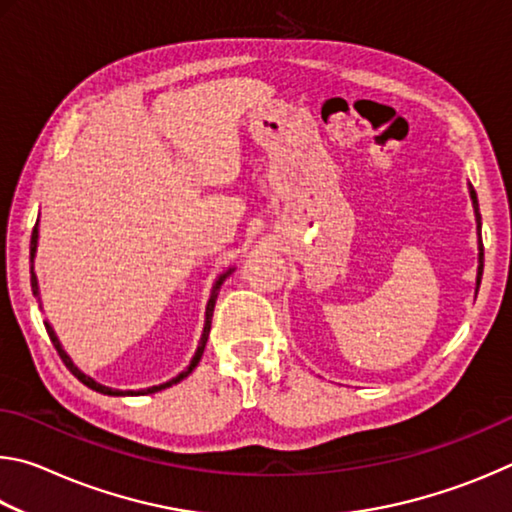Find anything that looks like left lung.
<instances>
[{
  "label": "left lung",
  "instance_id": "1",
  "mask_svg": "<svg viewBox=\"0 0 512 512\" xmlns=\"http://www.w3.org/2000/svg\"><path fill=\"white\" fill-rule=\"evenodd\" d=\"M467 189H470V198H472V207H474V219H476V235H479V268H476V293H479L481 287V275H483V241H481V214H479V201H476V192L474 187L467 183Z\"/></svg>",
  "mask_w": 512,
  "mask_h": 512
}]
</instances>
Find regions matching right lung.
<instances>
[{
  "mask_svg": "<svg viewBox=\"0 0 512 512\" xmlns=\"http://www.w3.org/2000/svg\"><path fill=\"white\" fill-rule=\"evenodd\" d=\"M38 237H40V235H38V223H36V228H33V235H31V289H33V296H36V298L40 300L38 275H36V271H33V262H36V253H38ZM232 271H235V266H230L228 271H223L219 277H216L214 284H212L210 300H207V307H205V325H203V334H201V341H198V348H196V352H194L192 361H189V366H187L183 372H178V375L173 377V379L164 381V384H158V386H149V388H140V391H117V388L103 386V384H99L97 379H92L90 375H85V372H83L79 366H74L72 357H69V354L63 350V343H60V339H58V336H56L54 327H51L49 320H45L47 334H49L51 343H54V348L58 350L60 359H63V363H65V366L69 368V372H72V375H74L76 379H79L81 384H85V386H88V388H92V391L103 393V395H112V397H126V395L135 397V395H151V393L164 391V388H169V386H173V384H178V381H183L185 377L192 375V370L198 366V361H201V357H203V350H205V343H207V336H210V327H212V314H214V302H216V296H219V289H221V284L225 282V277H228ZM40 309H42V307H40Z\"/></svg>",
  "mask_w": 512,
  "mask_h": 512,
  "instance_id": "right-lung-1",
  "label": "right lung"
}]
</instances>
